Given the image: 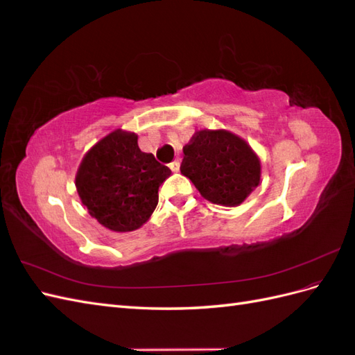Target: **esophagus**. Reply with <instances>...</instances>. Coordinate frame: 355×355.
<instances>
[{
    "instance_id": "esophagus-1",
    "label": "esophagus",
    "mask_w": 355,
    "mask_h": 355,
    "mask_svg": "<svg viewBox=\"0 0 355 355\" xmlns=\"http://www.w3.org/2000/svg\"><path fill=\"white\" fill-rule=\"evenodd\" d=\"M170 168H171V170H173V171H175V173H179V171H180V163H179V161H175V163L170 166Z\"/></svg>"
}]
</instances>
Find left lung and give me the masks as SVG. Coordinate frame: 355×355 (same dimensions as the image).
<instances>
[{"label":"left lung","mask_w":355,"mask_h":355,"mask_svg":"<svg viewBox=\"0 0 355 355\" xmlns=\"http://www.w3.org/2000/svg\"><path fill=\"white\" fill-rule=\"evenodd\" d=\"M184 153L182 175L213 204L240 206L259 185V158L245 141L227 130L197 132Z\"/></svg>","instance_id":"8db88e82"}]
</instances>
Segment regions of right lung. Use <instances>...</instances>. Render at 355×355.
<instances>
[{
  "label": "right lung",
  "instance_id": "1",
  "mask_svg": "<svg viewBox=\"0 0 355 355\" xmlns=\"http://www.w3.org/2000/svg\"><path fill=\"white\" fill-rule=\"evenodd\" d=\"M171 175L153 154L142 153L137 136L115 130L83 158L75 185L89 213L105 228H141L158 204V188Z\"/></svg>",
  "mask_w": 355,
  "mask_h": 355
}]
</instances>
